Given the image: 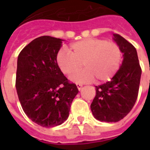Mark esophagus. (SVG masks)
<instances>
[{"label":"esophagus","mask_w":150,"mask_h":150,"mask_svg":"<svg viewBox=\"0 0 150 150\" xmlns=\"http://www.w3.org/2000/svg\"><path fill=\"white\" fill-rule=\"evenodd\" d=\"M76 86H77V88H78V89H79V90H81V89H82V85L79 84V83H77V84H76Z\"/></svg>","instance_id":"obj_1"}]
</instances>
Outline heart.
Wrapping results in <instances>:
<instances>
[{"label":"heart","instance_id":"obj_1","mask_svg":"<svg viewBox=\"0 0 150 150\" xmlns=\"http://www.w3.org/2000/svg\"><path fill=\"white\" fill-rule=\"evenodd\" d=\"M122 61L121 47L114 41L104 39L89 38L72 43L69 52L61 50L57 55V61L61 71L72 75L75 82H89L96 79L103 82L111 79L118 71Z\"/></svg>","mask_w":150,"mask_h":150}]
</instances>
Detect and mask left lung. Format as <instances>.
<instances>
[{
    "label": "left lung",
    "instance_id": "1",
    "mask_svg": "<svg viewBox=\"0 0 150 150\" xmlns=\"http://www.w3.org/2000/svg\"><path fill=\"white\" fill-rule=\"evenodd\" d=\"M124 60L111 81L96 86V96L91 103L95 118L105 122L123 119L134 107L139 89L142 68L135 47L122 36L114 34Z\"/></svg>",
    "mask_w": 150,
    "mask_h": 150
}]
</instances>
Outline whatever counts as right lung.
<instances>
[{"label": "right lung", "mask_w": 150, "mask_h": 150, "mask_svg": "<svg viewBox=\"0 0 150 150\" xmlns=\"http://www.w3.org/2000/svg\"><path fill=\"white\" fill-rule=\"evenodd\" d=\"M62 40L49 36L35 39L18 57L15 87L25 114L44 128L60 125L69 115L79 93L57 62Z\"/></svg>", "instance_id": "right-lung-1"}]
</instances>
